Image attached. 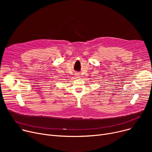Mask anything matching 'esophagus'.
Returning <instances> with one entry per match:
<instances>
[{
    "mask_svg": "<svg viewBox=\"0 0 152 152\" xmlns=\"http://www.w3.org/2000/svg\"><path fill=\"white\" fill-rule=\"evenodd\" d=\"M75 76H76V77H78L79 76V74H78V73H76V74H75Z\"/></svg>",
    "mask_w": 152,
    "mask_h": 152,
    "instance_id": "obj_1",
    "label": "esophagus"
}]
</instances>
